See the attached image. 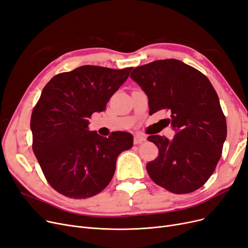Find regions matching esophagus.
Wrapping results in <instances>:
<instances>
[{
	"label": "esophagus",
	"mask_w": 248,
	"mask_h": 248,
	"mask_svg": "<svg viewBox=\"0 0 248 248\" xmlns=\"http://www.w3.org/2000/svg\"><path fill=\"white\" fill-rule=\"evenodd\" d=\"M146 141V138L141 136V135H136L134 138V144L135 145H139V144H142L143 142Z\"/></svg>",
	"instance_id": "esophagus-1"
}]
</instances>
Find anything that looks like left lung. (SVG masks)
Listing matches in <instances>:
<instances>
[{
	"label": "left lung",
	"mask_w": 248,
	"mask_h": 248,
	"mask_svg": "<svg viewBox=\"0 0 248 248\" xmlns=\"http://www.w3.org/2000/svg\"><path fill=\"white\" fill-rule=\"evenodd\" d=\"M147 94L149 113L167 110L174 138L148 137L159 150L146 166L156 185L181 195L202 187L221 158L227 124L209 79L179 60H159L130 76Z\"/></svg>",
	"instance_id": "8db88e82"
}]
</instances>
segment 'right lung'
<instances>
[{"label":"right lung","instance_id":"obj_1","mask_svg":"<svg viewBox=\"0 0 248 248\" xmlns=\"http://www.w3.org/2000/svg\"><path fill=\"white\" fill-rule=\"evenodd\" d=\"M132 70L82 66L57 75L42 90L30 121L32 149L47 182L61 195H97L112 179L118 155L133 147L131 134L103 138L88 128L92 113L105 110Z\"/></svg>","mask_w":248,"mask_h":248}]
</instances>
